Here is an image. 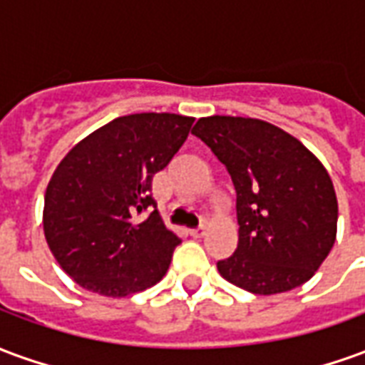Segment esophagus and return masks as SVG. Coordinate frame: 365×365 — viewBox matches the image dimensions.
Here are the masks:
<instances>
[{"mask_svg": "<svg viewBox=\"0 0 365 365\" xmlns=\"http://www.w3.org/2000/svg\"><path fill=\"white\" fill-rule=\"evenodd\" d=\"M205 230L207 227H205V222H203V225H199V227H195V229H191V235H193L195 238H201L203 235H205Z\"/></svg>", "mask_w": 365, "mask_h": 365, "instance_id": "1", "label": "esophagus"}]
</instances>
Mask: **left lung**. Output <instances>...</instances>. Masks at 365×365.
Instances as JSON below:
<instances>
[{"label":"left lung","instance_id":"obj_1","mask_svg":"<svg viewBox=\"0 0 365 365\" xmlns=\"http://www.w3.org/2000/svg\"><path fill=\"white\" fill-rule=\"evenodd\" d=\"M191 133L225 164L237 191L238 246L217 262L222 277L258 295L309 282L336 238V193L324 166L266 120L213 115Z\"/></svg>","mask_w":365,"mask_h":365}]
</instances>
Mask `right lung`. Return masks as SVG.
Wrapping results in <instances>:
<instances>
[{"instance_id": "obj_1", "label": "right lung", "mask_w": 365, "mask_h": 365, "mask_svg": "<svg viewBox=\"0 0 365 365\" xmlns=\"http://www.w3.org/2000/svg\"><path fill=\"white\" fill-rule=\"evenodd\" d=\"M193 120L175 113L117 117L54 170L44 195V237L60 268L83 289L127 297L164 277L182 238L160 217L152 178L182 148Z\"/></svg>"}]
</instances>
